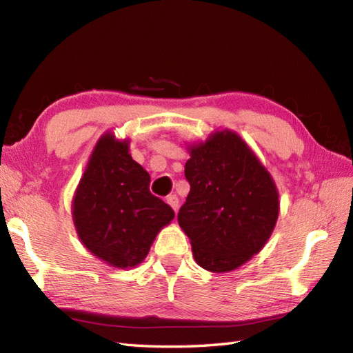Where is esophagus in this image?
I'll list each match as a JSON object with an SVG mask.
<instances>
[{
    "mask_svg": "<svg viewBox=\"0 0 353 353\" xmlns=\"http://www.w3.org/2000/svg\"><path fill=\"white\" fill-rule=\"evenodd\" d=\"M167 203L172 208V211L177 212V209H179V199H177V196H174V194H172V196H168L167 197Z\"/></svg>",
    "mask_w": 353,
    "mask_h": 353,
    "instance_id": "obj_1",
    "label": "esophagus"
}]
</instances>
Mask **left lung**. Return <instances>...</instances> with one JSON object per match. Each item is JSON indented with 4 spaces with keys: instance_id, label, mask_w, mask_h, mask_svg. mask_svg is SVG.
<instances>
[{
    "instance_id": "left-lung-1",
    "label": "left lung",
    "mask_w": 353,
    "mask_h": 353,
    "mask_svg": "<svg viewBox=\"0 0 353 353\" xmlns=\"http://www.w3.org/2000/svg\"><path fill=\"white\" fill-rule=\"evenodd\" d=\"M185 177L191 191L177 220L194 259L214 273L243 265L264 247L279 215L272 176L236 133L219 132L191 148Z\"/></svg>"
}]
</instances>
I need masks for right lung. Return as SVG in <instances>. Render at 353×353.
<instances>
[{"instance_id":"right-lung-1","label":"right lung","mask_w":353,"mask_h":353,"mask_svg":"<svg viewBox=\"0 0 353 353\" xmlns=\"http://www.w3.org/2000/svg\"><path fill=\"white\" fill-rule=\"evenodd\" d=\"M72 216L89 252L108 264L134 267L174 211L150 192V174L129 154V142L99 141L74 197Z\"/></svg>"}]
</instances>
